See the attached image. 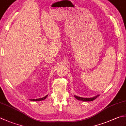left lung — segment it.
<instances>
[{
    "label": "left lung",
    "instance_id": "obj_1",
    "mask_svg": "<svg viewBox=\"0 0 126 126\" xmlns=\"http://www.w3.org/2000/svg\"><path fill=\"white\" fill-rule=\"evenodd\" d=\"M99 95H98L97 96H95V97H93V98H90L79 97H78V96H76V95H74V97L76 98V99H78V100L84 101V102H90V101H92V100H94V99H95L96 98H97L98 97H99Z\"/></svg>",
    "mask_w": 126,
    "mask_h": 126
}]
</instances>
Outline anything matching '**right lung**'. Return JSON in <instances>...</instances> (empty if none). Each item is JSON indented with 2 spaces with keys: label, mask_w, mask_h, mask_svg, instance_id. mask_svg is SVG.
<instances>
[{
  "label": "right lung",
  "mask_w": 126,
  "mask_h": 126,
  "mask_svg": "<svg viewBox=\"0 0 126 126\" xmlns=\"http://www.w3.org/2000/svg\"><path fill=\"white\" fill-rule=\"evenodd\" d=\"M47 97V95H46L45 97H44L43 98H39V99H31V100L30 99V100H32V101H40V100H43L44 99H45Z\"/></svg>",
  "instance_id": "add662e5"
}]
</instances>
